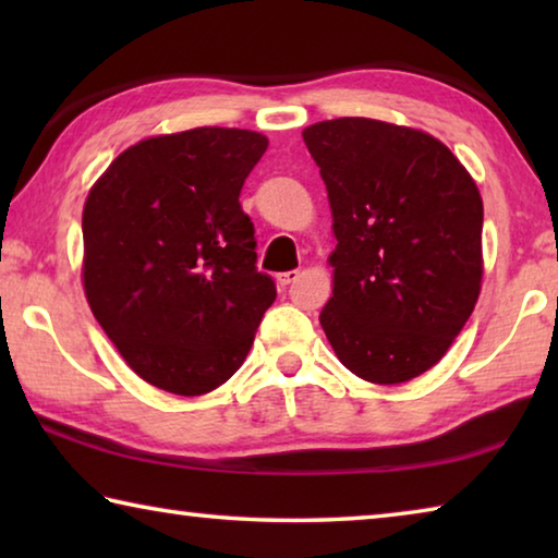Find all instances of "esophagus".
<instances>
[{
    "label": "esophagus",
    "instance_id": "1",
    "mask_svg": "<svg viewBox=\"0 0 558 558\" xmlns=\"http://www.w3.org/2000/svg\"><path fill=\"white\" fill-rule=\"evenodd\" d=\"M300 278V270H286V272H280L278 276V286L280 288H288V286H292V282H295Z\"/></svg>",
    "mask_w": 558,
    "mask_h": 558
}]
</instances>
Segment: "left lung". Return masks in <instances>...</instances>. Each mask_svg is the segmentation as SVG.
<instances>
[{
  "instance_id": "8db88e82",
  "label": "left lung",
  "mask_w": 558,
  "mask_h": 558,
  "mask_svg": "<svg viewBox=\"0 0 558 558\" xmlns=\"http://www.w3.org/2000/svg\"><path fill=\"white\" fill-rule=\"evenodd\" d=\"M327 186L337 248L319 313L349 372L403 384L428 372L475 310L483 199L458 157L421 130L337 118L302 130Z\"/></svg>"
}]
</instances>
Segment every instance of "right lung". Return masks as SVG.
<instances>
[{
    "mask_svg": "<svg viewBox=\"0 0 558 558\" xmlns=\"http://www.w3.org/2000/svg\"><path fill=\"white\" fill-rule=\"evenodd\" d=\"M268 140L196 128L125 149L83 209V288L130 369L202 396L243 364L276 282L256 268L241 189Z\"/></svg>",
    "mask_w": 558,
    "mask_h": 558,
    "instance_id": "obj_1",
    "label": "right lung"
}]
</instances>
